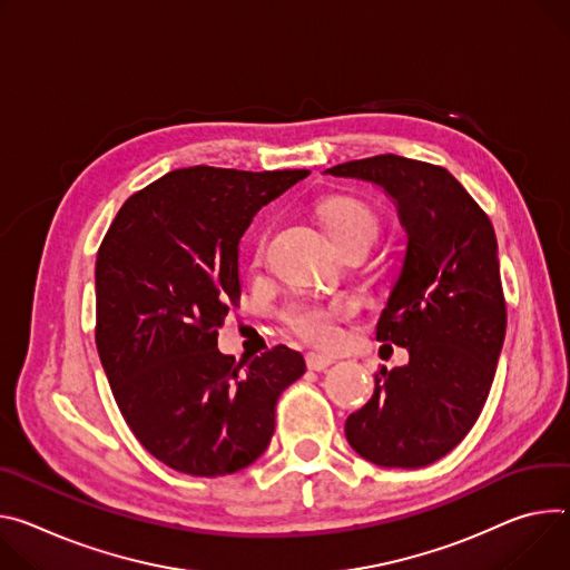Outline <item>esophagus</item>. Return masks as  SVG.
I'll return each mask as SVG.
<instances>
[{
  "instance_id": "1",
  "label": "esophagus",
  "mask_w": 570,
  "mask_h": 570,
  "mask_svg": "<svg viewBox=\"0 0 570 570\" xmlns=\"http://www.w3.org/2000/svg\"><path fill=\"white\" fill-rule=\"evenodd\" d=\"M332 364H334V358L327 356V354H321V352H308L306 354V366L312 371H327Z\"/></svg>"
}]
</instances>
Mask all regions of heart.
Here are the masks:
<instances>
[{
    "instance_id": "heart-1",
    "label": "heart",
    "mask_w": 570,
    "mask_h": 570,
    "mask_svg": "<svg viewBox=\"0 0 570 570\" xmlns=\"http://www.w3.org/2000/svg\"><path fill=\"white\" fill-rule=\"evenodd\" d=\"M321 218L336 247L354 238L373 240L375 236V214L371 212L368 204L356 197H327L321 204ZM350 312L352 306L345 299L323 302L312 297H295L282 308V321L304 341L332 347L341 338L338 323L347 318Z\"/></svg>"
}]
</instances>
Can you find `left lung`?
<instances>
[{"label":"left lung","instance_id":"obj_1","mask_svg":"<svg viewBox=\"0 0 570 570\" xmlns=\"http://www.w3.org/2000/svg\"><path fill=\"white\" fill-rule=\"evenodd\" d=\"M325 173L382 186L406 232L377 341L406 347L409 364L375 373L345 436L384 469H423L471 432L493 384L507 330L495 232L441 166L380 154Z\"/></svg>","mask_w":570,"mask_h":570}]
</instances>
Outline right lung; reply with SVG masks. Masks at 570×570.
Instances as JSON below:
<instances>
[{
	"instance_id": "obj_1",
	"label": "right lung",
	"mask_w": 570,
	"mask_h": 570,
	"mask_svg": "<svg viewBox=\"0 0 570 570\" xmlns=\"http://www.w3.org/2000/svg\"><path fill=\"white\" fill-rule=\"evenodd\" d=\"M306 175L173 170L122 204L99 245V361L134 436L179 473L220 478L262 456L282 391L306 371L286 345L249 364L218 350L240 299V236Z\"/></svg>"
}]
</instances>
